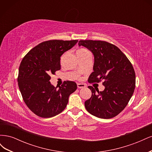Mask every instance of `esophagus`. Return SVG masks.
Masks as SVG:
<instances>
[{"mask_svg": "<svg viewBox=\"0 0 152 152\" xmlns=\"http://www.w3.org/2000/svg\"><path fill=\"white\" fill-rule=\"evenodd\" d=\"M86 87V85L84 84H80V83L77 84V87H78V88H79V89L84 88V87Z\"/></svg>", "mask_w": 152, "mask_h": 152, "instance_id": "obj_1", "label": "esophagus"}]
</instances>
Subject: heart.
<instances>
[{"label": "heart", "instance_id": "heart-1", "mask_svg": "<svg viewBox=\"0 0 152 152\" xmlns=\"http://www.w3.org/2000/svg\"><path fill=\"white\" fill-rule=\"evenodd\" d=\"M77 53H80V54H86V53H90L89 52L88 50H87L86 49L84 48H81L80 49H79L77 51Z\"/></svg>", "mask_w": 152, "mask_h": 152}]
</instances>
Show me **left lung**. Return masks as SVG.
Here are the masks:
<instances>
[{
	"instance_id": "1",
	"label": "left lung",
	"mask_w": 152,
	"mask_h": 152,
	"mask_svg": "<svg viewBox=\"0 0 152 152\" xmlns=\"http://www.w3.org/2000/svg\"><path fill=\"white\" fill-rule=\"evenodd\" d=\"M79 45L88 49L93 54L94 72L89 82L103 80V91L91 89V98L85 102L87 111L101 118H111L125 108L134 93L135 72L131 63L120 49L106 41L79 40Z\"/></svg>"
}]
</instances>
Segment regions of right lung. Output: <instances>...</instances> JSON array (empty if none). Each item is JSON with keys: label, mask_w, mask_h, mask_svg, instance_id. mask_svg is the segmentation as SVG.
<instances>
[{"label": "right lung", "mask_w": 152, "mask_h": 152, "mask_svg": "<svg viewBox=\"0 0 152 152\" xmlns=\"http://www.w3.org/2000/svg\"><path fill=\"white\" fill-rule=\"evenodd\" d=\"M77 40H50L40 43L23 58L18 82L25 104L37 115L50 118L66 108L70 95L77 89V84L65 81L57 87L50 82V74L61 69V55L73 48Z\"/></svg>", "instance_id": "obj_1"}]
</instances>
